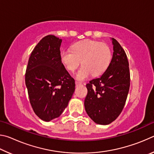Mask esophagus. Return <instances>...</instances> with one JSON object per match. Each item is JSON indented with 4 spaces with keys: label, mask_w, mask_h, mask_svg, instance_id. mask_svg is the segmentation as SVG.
Listing matches in <instances>:
<instances>
[{
    "label": "esophagus",
    "mask_w": 154,
    "mask_h": 154,
    "mask_svg": "<svg viewBox=\"0 0 154 154\" xmlns=\"http://www.w3.org/2000/svg\"><path fill=\"white\" fill-rule=\"evenodd\" d=\"M81 84H82V83H81L80 82H77V81H76V82H75V85H76L77 87L78 86V85H81Z\"/></svg>",
    "instance_id": "obj_1"
}]
</instances>
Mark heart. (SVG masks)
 Listing matches in <instances>:
<instances>
[{
	"label": "heart",
	"mask_w": 154,
	"mask_h": 154,
	"mask_svg": "<svg viewBox=\"0 0 154 154\" xmlns=\"http://www.w3.org/2000/svg\"><path fill=\"white\" fill-rule=\"evenodd\" d=\"M72 51L65 49L61 51L60 60L69 71L73 72L81 61L83 64L75 77L83 81L92 74L102 75L107 69L111 60V50L105 43L94 40H84L75 43Z\"/></svg>",
	"instance_id": "1"
}]
</instances>
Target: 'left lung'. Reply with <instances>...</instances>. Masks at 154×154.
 Wrapping results in <instances>:
<instances>
[{
    "mask_svg": "<svg viewBox=\"0 0 154 154\" xmlns=\"http://www.w3.org/2000/svg\"><path fill=\"white\" fill-rule=\"evenodd\" d=\"M113 54L105 72L86 84L84 106L95 123L107 125L116 120L124 109L129 92L130 76L126 52L112 38Z\"/></svg>",
    "mask_w": 154,
    "mask_h": 154,
    "instance_id": "obj_1",
    "label": "left lung"
}]
</instances>
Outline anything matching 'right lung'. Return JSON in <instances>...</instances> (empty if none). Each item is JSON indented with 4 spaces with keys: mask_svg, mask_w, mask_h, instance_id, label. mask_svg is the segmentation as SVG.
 Segmentation results:
<instances>
[{
    "mask_svg": "<svg viewBox=\"0 0 154 154\" xmlns=\"http://www.w3.org/2000/svg\"><path fill=\"white\" fill-rule=\"evenodd\" d=\"M61 43L54 35L43 37L31 53L25 74L30 105L45 122L60 116L75 92V79L60 60Z\"/></svg>",
    "mask_w": 154,
    "mask_h": 154,
    "instance_id": "1",
    "label": "right lung"
}]
</instances>
